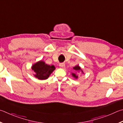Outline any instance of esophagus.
Returning <instances> with one entry per match:
<instances>
[{"instance_id": "esophagus-1", "label": "esophagus", "mask_w": 123, "mask_h": 123, "mask_svg": "<svg viewBox=\"0 0 123 123\" xmlns=\"http://www.w3.org/2000/svg\"><path fill=\"white\" fill-rule=\"evenodd\" d=\"M59 66H60V67L62 68V69H63V68H65V66H65V64H64V63H60V64H59Z\"/></svg>"}]
</instances>
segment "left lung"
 Wrapping results in <instances>:
<instances>
[{"mask_svg":"<svg viewBox=\"0 0 123 123\" xmlns=\"http://www.w3.org/2000/svg\"><path fill=\"white\" fill-rule=\"evenodd\" d=\"M74 70H75L76 71H80V70H81V68L79 66H75V67H74ZM82 72L83 73V71H82ZM72 75L75 78H76V79H77V77H78V76H76V74H74V73H73L72 74Z\"/></svg>","mask_w":123,"mask_h":123,"instance_id":"left-lung-1","label":"left lung"}]
</instances>
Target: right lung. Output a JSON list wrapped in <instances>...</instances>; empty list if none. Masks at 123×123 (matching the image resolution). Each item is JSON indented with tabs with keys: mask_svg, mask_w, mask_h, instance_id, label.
<instances>
[{
	"mask_svg": "<svg viewBox=\"0 0 123 123\" xmlns=\"http://www.w3.org/2000/svg\"><path fill=\"white\" fill-rule=\"evenodd\" d=\"M32 69L36 73L34 75L35 77L39 80H43L48 79L55 68L54 66L48 65L44 62L41 61L34 64Z\"/></svg>",
	"mask_w": 123,
	"mask_h": 123,
	"instance_id": "right-lung-1",
	"label": "right lung"
}]
</instances>
